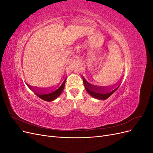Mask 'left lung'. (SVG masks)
<instances>
[{"label":"left lung","instance_id":"8db88e82","mask_svg":"<svg viewBox=\"0 0 153 153\" xmlns=\"http://www.w3.org/2000/svg\"><path fill=\"white\" fill-rule=\"evenodd\" d=\"M83 82H84V86L85 88V90L92 97L94 98L100 100H105L109 97L114 94V92L116 91L118 89L119 85L117 87L114 88V89H106L107 87H99L98 86H95L94 85L90 84L88 83L87 80L85 79L84 77H83Z\"/></svg>","mask_w":153,"mask_h":153}]
</instances>
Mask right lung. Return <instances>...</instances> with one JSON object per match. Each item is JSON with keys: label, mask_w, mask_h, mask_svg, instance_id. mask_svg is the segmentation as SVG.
Returning a JSON list of instances; mask_svg holds the SVG:
<instances>
[{"label": "right lung", "mask_w": 153, "mask_h": 153, "mask_svg": "<svg viewBox=\"0 0 153 153\" xmlns=\"http://www.w3.org/2000/svg\"><path fill=\"white\" fill-rule=\"evenodd\" d=\"M66 80H64L62 84L56 87L52 88V89H42V88H34L29 85H28L29 87L34 92H36V96H38L39 98L45 100L46 101H52L55 100L56 98L61 95L62 92L64 90V85H65Z\"/></svg>", "instance_id": "right-lung-1"}]
</instances>
